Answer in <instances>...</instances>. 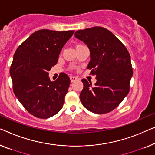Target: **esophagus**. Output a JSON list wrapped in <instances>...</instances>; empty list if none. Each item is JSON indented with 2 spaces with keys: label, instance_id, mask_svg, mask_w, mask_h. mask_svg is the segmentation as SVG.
<instances>
[{
  "label": "esophagus",
  "instance_id": "obj_1",
  "mask_svg": "<svg viewBox=\"0 0 155 155\" xmlns=\"http://www.w3.org/2000/svg\"><path fill=\"white\" fill-rule=\"evenodd\" d=\"M70 79H71V82H73L76 81V80H78V78H76V77H74V76H71Z\"/></svg>",
  "mask_w": 155,
  "mask_h": 155
}]
</instances>
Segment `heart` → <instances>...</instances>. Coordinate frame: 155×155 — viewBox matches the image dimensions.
I'll return each instance as SVG.
<instances>
[{
  "mask_svg": "<svg viewBox=\"0 0 155 155\" xmlns=\"http://www.w3.org/2000/svg\"><path fill=\"white\" fill-rule=\"evenodd\" d=\"M79 45H77V46H79Z\"/></svg>",
  "mask_w": 155,
  "mask_h": 155,
  "instance_id": "b5f03b06",
  "label": "heart"
}]
</instances>
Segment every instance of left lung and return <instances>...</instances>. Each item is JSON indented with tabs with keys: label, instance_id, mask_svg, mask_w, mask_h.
Returning a JSON list of instances; mask_svg holds the SVG:
<instances>
[{
	"label": "left lung",
	"instance_id": "1",
	"mask_svg": "<svg viewBox=\"0 0 155 155\" xmlns=\"http://www.w3.org/2000/svg\"><path fill=\"white\" fill-rule=\"evenodd\" d=\"M75 36L89 48L91 59L87 69L97 80L92 86L91 81L82 80V104L94 113H110L129 94L133 75L129 51L113 33L101 26L79 30Z\"/></svg>",
	"mask_w": 155,
	"mask_h": 155
}]
</instances>
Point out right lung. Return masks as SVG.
Segmentation results:
<instances>
[{
    "label": "right lung",
    "instance_id": "obj_1",
    "mask_svg": "<svg viewBox=\"0 0 155 155\" xmlns=\"http://www.w3.org/2000/svg\"><path fill=\"white\" fill-rule=\"evenodd\" d=\"M73 33L42 29L32 33L15 51L10 70L13 91L26 110L38 118L51 117L62 108L70 78L61 73L51 82L48 71L57 64L60 51Z\"/></svg>",
    "mask_w": 155,
    "mask_h": 155
}]
</instances>
